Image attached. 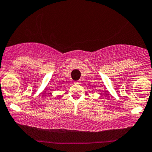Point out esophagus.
I'll use <instances>...</instances> for the list:
<instances>
[{"mask_svg":"<svg viewBox=\"0 0 152 152\" xmlns=\"http://www.w3.org/2000/svg\"><path fill=\"white\" fill-rule=\"evenodd\" d=\"M74 83L75 84H79V82H78V81H75Z\"/></svg>","mask_w":152,"mask_h":152,"instance_id":"34e87169","label":"esophagus"}]
</instances>
